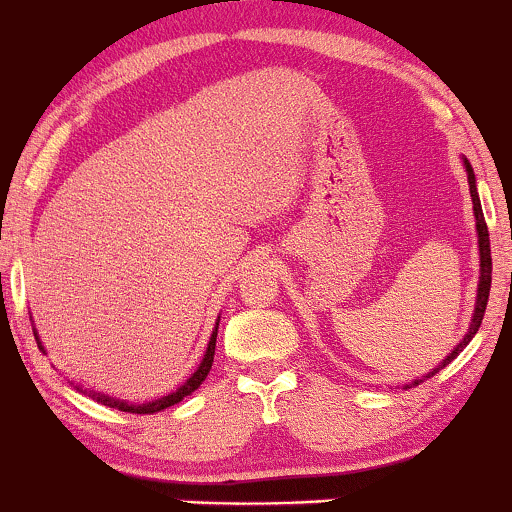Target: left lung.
Listing matches in <instances>:
<instances>
[{"mask_svg": "<svg viewBox=\"0 0 512 512\" xmlns=\"http://www.w3.org/2000/svg\"><path fill=\"white\" fill-rule=\"evenodd\" d=\"M462 166L467 170V182H469V195H472V204H474V219H477V238H479V286H477V303H474V313H472V322H469V330L464 334V339L460 344L455 346V349L450 351L448 356L440 361V366H436L431 370V373L421 375V378L411 380V385H419L424 383L426 378H431V375H436L440 368L448 366L450 361H455L457 356H460V351L472 342L474 334L479 332L481 327V320H484V313H486V303H489V291H491V243H489V228H486V221H484V211H481V202H479V192H477V178H474V170L469 166L467 158H462ZM409 387V385H404Z\"/></svg>", "mask_w": 512, "mask_h": 512, "instance_id": "left-lung-1", "label": "left lung"}]
</instances>
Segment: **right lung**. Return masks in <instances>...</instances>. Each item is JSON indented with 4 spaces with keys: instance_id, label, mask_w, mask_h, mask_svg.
I'll use <instances>...</instances> for the list:
<instances>
[{
    "instance_id": "1",
    "label": "right lung",
    "mask_w": 512,
    "mask_h": 512,
    "mask_svg": "<svg viewBox=\"0 0 512 512\" xmlns=\"http://www.w3.org/2000/svg\"><path fill=\"white\" fill-rule=\"evenodd\" d=\"M33 334H35V342H38V346H40V349H43V354H45V346H43V342H40L38 330H35V327H33ZM216 334H219V320H216L214 332H211V337H209L207 351H204L202 363H199L195 373H192L190 378H187L185 383H182L175 392H170V395H163V397H158V399H151V402H144V404H139V402H127V399H117V397L103 395V392H96V390H84V387H79V385H74V383H72V385H74L76 390H79V392H84V395H88L91 399H96V402H101V404H105V407H110V409L129 411V414H156V411L168 409V407H173V404L182 402V397L192 395V392H195L197 387L204 383V378H207L209 370H211V363H214Z\"/></svg>"
}]
</instances>
